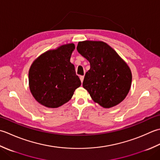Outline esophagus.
<instances>
[{
  "label": "esophagus",
  "instance_id": "obj_1",
  "mask_svg": "<svg viewBox=\"0 0 160 160\" xmlns=\"http://www.w3.org/2000/svg\"><path fill=\"white\" fill-rule=\"evenodd\" d=\"M83 79H84V76H80V80L81 81V83H83Z\"/></svg>",
  "mask_w": 160,
  "mask_h": 160
}]
</instances>
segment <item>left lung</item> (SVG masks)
Segmentation results:
<instances>
[{
	"instance_id": "1",
	"label": "left lung",
	"mask_w": 160,
	"mask_h": 160,
	"mask_svg": "<svg viewBox=\"0 0 160 160\" xmlns=\"http://www.w3.org/2000/svg\"><path fill=\"white\" fill-rule=\"evenodd\" d=\"M77 50L90 62L83 87L94 102L105 108L121 103L132 82L131 71L126 62L103 41H81Z\"/></svg>"
}]
</instances>
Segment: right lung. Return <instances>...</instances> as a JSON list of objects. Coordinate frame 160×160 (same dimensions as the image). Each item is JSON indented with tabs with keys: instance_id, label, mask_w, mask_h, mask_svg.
<instances>
[{
	"instance_id": "obj_1",
	"label": "right lung",
	"mask_w": 160,
	"mask_h": 160,
	"mask_svg": "<svg viewBox=\"0 0 160 160\" xmlns=\"http://www.w3.org/2000/svg\"><path fill=\"white\" fill-rule=\"evenodd\" d=\"M74 44L61 45L45 52L36 59L29 71V86L37 102L45 107L58 108L67 103L81 81L70 63Z\"/></svg>"
}]
</instances>
